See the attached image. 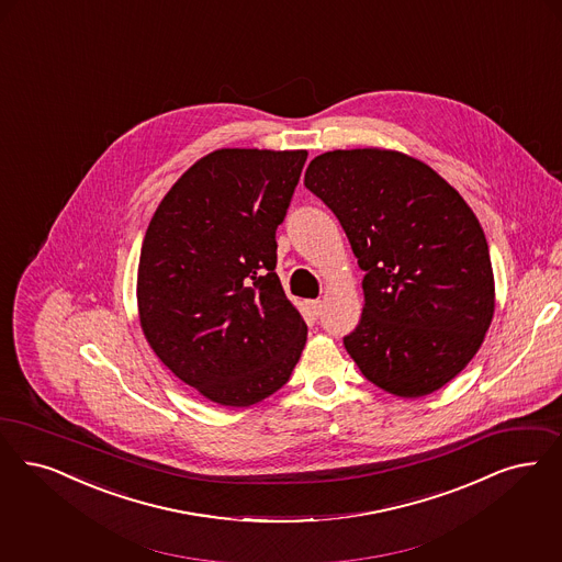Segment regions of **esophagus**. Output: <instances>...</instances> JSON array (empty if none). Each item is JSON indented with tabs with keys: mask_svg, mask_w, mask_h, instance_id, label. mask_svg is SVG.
I'll list each match as a JSON object with an SVG mask.
<instances>
[{
	"mask_svg": "<svg viewBox=\"0 0 562 562\" xmlns=\"http://www.w3.org/2000/svg\"><path fill=\"white\" fill-rule=\"evenodd\" d=\"M305 305H307V312L317 317V315L322 314V301L319 299H312V301H305Z\"/></svg>",
	"mask_w": 562,
	"mask_h": 562,
	"instance_id": "34e87169",
	"label": "esophagus"
}]
</instances>
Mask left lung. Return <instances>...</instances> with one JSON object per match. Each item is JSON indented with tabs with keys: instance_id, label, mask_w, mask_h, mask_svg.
Listing matches in <instances>:
<instances>
[{
	"instance_id": "obj_1",
	"label": "left lung",
	"mask_w": 562,
	"mask_h": 562,
	"mask_svg": "<svg viewBox=\"0 0 562 562\" xmlns=\"http://www.w3.org/2000/svg\"><path fill=\"white\" fill-rule=\"evenodd\" d=\"M305 186L366 271L360 324L342 338L361 374L405 400L448 384L494 317L490 247L471 206L423 160L384 148L324 153Z\"/></svg>"
}]
</instances>
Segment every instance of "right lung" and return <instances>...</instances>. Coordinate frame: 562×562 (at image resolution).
<instances>
[{"instance_id":"obj_1","label":"right lung","mask_w":562,"mask_h":562,"mask_svg":"<svg viewBox=\"0 0 562 562\" xmlns=\"http://www.w3.org/2000/svg\"><path fill=\"white\" fill-rule=\"evenodd\" d=\"M307 150L222 148L171 186L137 266L142 333L180 381L227 407L259 404L291 379L307 326L276 273Z\"/></svg>"}]
</instances>
